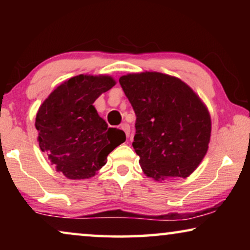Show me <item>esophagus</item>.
<instances>
[{"label":"esophagus","instance_id":"obj_1","mask_svg":"<svg viewBox=\"0 0 250 250\" xmlns=\"http://www.w3.org/2000/svg\"><path fill=\"white\" fill-rule=\"evenodd\" d=\"M122 129L125 132L126 136H127V138H128V136H129V132H131V128H129V125L126 124V123H124V124H122Z\"/></svg>","mask_w":250,"mask_h":250}]
</instances>
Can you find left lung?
Returning a JSON list of instances; mask_svg holds the SVG:
<instances>
[{
	"instance_id": "obj_1",
	"label": "left lung",
	"mask_w": 250,
	"mask_h": 250,
	"mask_svg": "<svg viewBox=\"0 0 250 250\" xmlns=\"http://www.w3.org/2000/svg\"><path fill=\"white\" fill-rule=\"evenodd\" d=\"M119 83L136 115L133 148L143 173L155 181L192 174L211 132L199 95L180 78L157 71L124 75Z\"/></svg>"
}]
</instances>
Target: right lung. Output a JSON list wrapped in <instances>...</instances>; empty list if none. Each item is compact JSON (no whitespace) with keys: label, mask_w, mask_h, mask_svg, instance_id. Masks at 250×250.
Listing matches in <instances>:
<instances>
[{"label":"right lung","mask_w":250,"mask_h":250,"mask_svg":"<svg viewBox=\"0 0 250 250\" xmlns=\"http://www.w3.org/2000/svg\"><path fill=\"white\" fill-rule=\"evenodd\" d=\"M114 85L109 75L81 74L60 84L40 105L35 121L40 148L67 179L94 176L125 141V133L108 127L93 105Z\"/></svg>","instance_id":"1"}]
</instances>
